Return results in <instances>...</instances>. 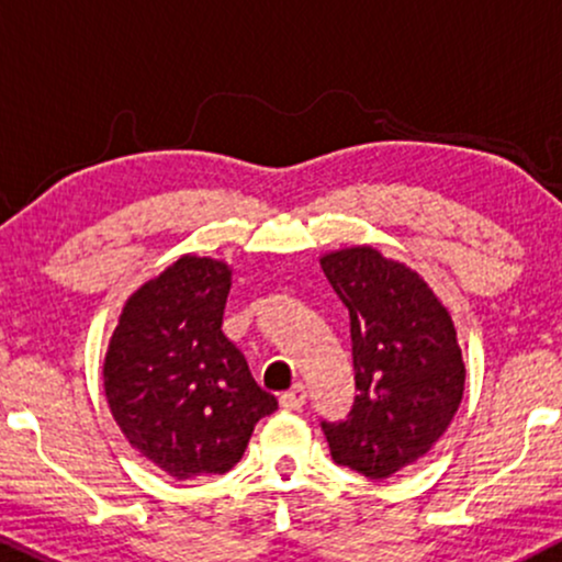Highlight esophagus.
Listing matches in <instances>:
<instances>
[{"mask_svg": "<svg viewBox=\"0 0 562 562\" xmlns=\"http://www.w3.org/2000/svg\"><path fill=\"white\" fill-rule=\"evenodd\" d=\"M306 404V389H303V385L299 383V385H293V389L290 391H285L280 396V406L285 412H299L301 406Z\"/></svg>", "mask_w": 562, "mask_h": 562, "instance_id": "esophagus-1", "label": "esophagus"}]
</instances>
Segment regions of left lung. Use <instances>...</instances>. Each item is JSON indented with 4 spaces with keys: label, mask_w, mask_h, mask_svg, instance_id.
I'll return each instance as SVG.
<instances>
[{
    "label": "left lung",
    "mask_w": 562,
    "mask_h": 562,
    "mask_svg": "<svg viewBox=\"0 0 562 562\" xmlns=\"http://www.w3.org/2000/svg\"><path fill=\"white\" fill-rule=\"evenodd\" d=\"M319 267L348 308L359 391L346 420L322 430L338 465L389 479L428 454L460 409L454 322L415 269L372 245L330 250Z\"/></svg>",
    "instance_id": "8db88e82"
}]
</instances>
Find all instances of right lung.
Returning <instances> with one entry per match:
<instances>
[{
	"instance_id": "right-lung-1",
	"label": "right lung",
	"mask_w": 562,
	"mask_h": 562,
	"mask_svg": "<svg viewBox=\"0 0 562 562\" xmlns=\"http://www.w3.org/2000/svg\"><path fill=\"white\" fill-rule=\"evenodd\" d=\"M229 288L227 261L184 254L128 295L108 344L102 383L115 425L177 481L227 473L277 409L222 333Z\"/></svg>"
}]
</instances>
